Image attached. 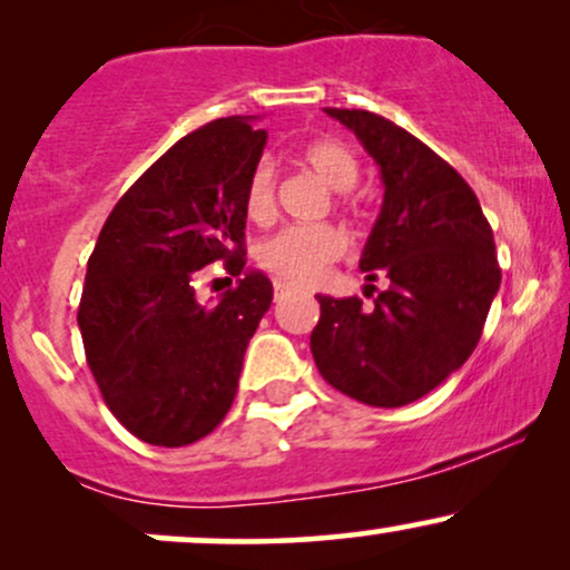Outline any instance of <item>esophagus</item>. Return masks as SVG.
<instances>
[{
    "label": "esophagus",
    "instance_id": "1",
    "mask_svg": "<svg viewBox=\"0 0 570 570\" xmlns=\"http://www.w3.org/2000/svg\"><path fill=\"white\" fill-rule=\"evenodd\" d=\"M273 289H276V299H278V297H284L286 292H292V286L284 284V281H276V284H273Z\"/></svg>",
    "mask_w": 570,
    "mask_h": 570
}]
</instances>
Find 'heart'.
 Wrapping results in <instances>:
<instances>
[{
	"mask_svg": "<svg viewBox=\"0 0 570 570\" xmlns=\"http://www.w3.org/2000/svg\"><path fill=\"white\" fill-rule=\"evenodd\" d=\"M297 160L311 168L326 187L337 189L340 206H348L351 189L358 181L356 155L340 139H313L297 149ZM276 212V176L267 163H259L246 181V214L254 222H267ZM348 238L335 225H294L273 235L259 248V263L273 276L292 284H313L324 276L332 263L343 257Z\"/></svg>",
	"mask_w": 570,
	"mask_h": 570,
	"instance_id": "heart-1",
	"label": "heart"
}]
</instances>
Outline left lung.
Returning <instances> with one entry per match:
<instances>
[{
	"instance_id": "8db88e82",
	"label": "left lung",
	"mask_w": 570,
	"mask_h": 570,
	"mask_svg": "<svg viewBox=\"0 0 570 570\" xmlns=\"http://www.w3.org/2000/svg\"><path fill=\"white\" fill-rule=\"evenodd\" d=\"M381 166L383 206L358 267L389 278L375 307L324 297L311 335L332 389L372 407H402L472 356L501 286L493 230L474 189L434 149L385 117L326 107Z\"/></svg>"
}]
</instances>
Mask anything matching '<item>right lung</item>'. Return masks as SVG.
Segmentation results:
<instances>
[{
  "instance_id": "add662e5",
  "label": "right lung",
  "mask_w": 570,
  "mask_h": 570,
  "mask_svg": "<svg viewBox=\"0 0 570 570\" xmlns=\"http://www.w3.org/2000/svg\"><path fill=\"white\" fill-rule=\"evenodd\" d=\"M222 117L179 139L117 200L88 259L77 324L104 402L141 442L212 434L238 391L248 340L273 303L246 265V181L267 134ZM225 262L242 276L200 306L194 278Z\"/></svg>"
}]
</instances>
